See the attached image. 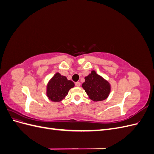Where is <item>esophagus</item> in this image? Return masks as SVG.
<instances>
[{
	"instance_id": "34e87169",
	"label": "esophagus",
	"mask_w": 154,
	"mask_h": 154,
	"mask_svg": "<svg viewBox=\"0 0 154 154\" xmlns=\"http://www.w3.org/2000/svg\"><path fill=\"white\" fill-rule=\"evenodd\" d=\"M75 85H76V87H80V85H81V83H80V82H76V83H75Z\"/></svg>"
}]
</instances>
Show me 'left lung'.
<instances>
[{"instance_id": "obj_1", "label": "left lung", "mask_w": 154, "mask_h": 154, "mask_svg": "<svg viewBox=\"0 0 154 154\" xmlns=\"http://www.w3.org/2000/svg\"><path fill=\"white\" fill-rule=\"evenodd\" d=\"M82 86L88 97L94 102L106 100L111 91L110 83L94 70L85 77V82Z\"/></svg>"}]
</instances>
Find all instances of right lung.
<instances>
[{"mask_svg":"<svg viewBox=\"0 0 154 154\" xmlns=\"http://www.w3.org/2000/svg\"><path fill=\"white\" fill-rule=\"evenodd\" d=\"M74 87V83L58 72L50 79L46 87V95L53 102H60L66 98L69 91Z\"/></svg>","mask_w":154,"mask_h":154,"instance_id":"obj_1","label":"right lung"}]
</instances>
